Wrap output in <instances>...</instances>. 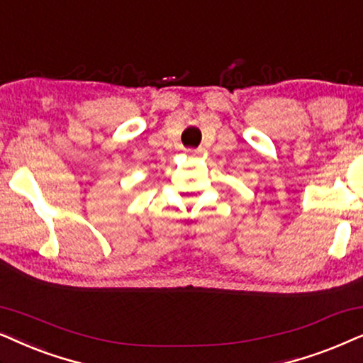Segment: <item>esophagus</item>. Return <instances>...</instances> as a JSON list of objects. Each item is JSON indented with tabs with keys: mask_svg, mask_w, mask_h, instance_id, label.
I'll use <instances>...</instances> for the list:
<instances>
[{
	"mask_svg": "<svg viewBox=\"0 0 363 363\" xmlns=\"http://www.w3.org/2000/svg\"><path fill=\"white\" fill-rule=\"evenodd\" d=\"M204 152L206 151L202 147H199V149H189V151H187V156H189V157H201Z\"/></svg>",
	"mask_w": 363,
	"mask_h": 363,
	"instance_id": "1",
	"label": "esophagus"
}]
</instances>
